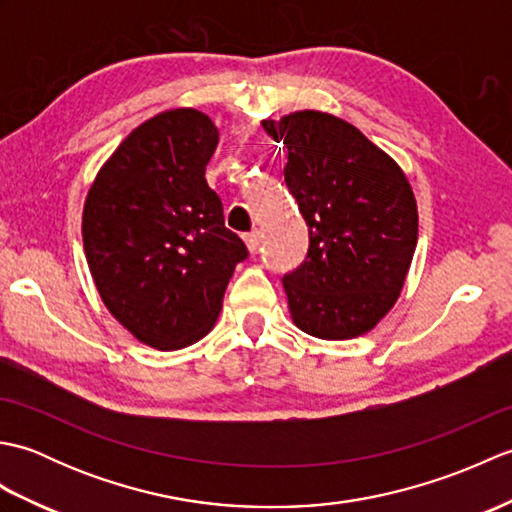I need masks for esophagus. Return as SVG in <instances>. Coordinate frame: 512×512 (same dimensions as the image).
I'll use <instances>...</instances> for the list:
<instances>
[{
	"instance_id": "esophagus-1",
	"label": "esophagus",
	"mask_w": 512,
	"mask_h": 512,
	"mask_svg": "<svg viewBox=\"0 0 512 512\" xmlns=\"http://www.w3.org/2000/svg\"><path fill=\"white\" fill-rule=\"evenodd\" d=\"M244 242H246V248L250 250V253H255V250L259 248V231L246 233V235H244Z\"/></svg>"
}]
</instances>
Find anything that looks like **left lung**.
Here are the masks:
<instances>
[{
    "instance_id": "8db88e82",
    "label": "left lung",
    "mask_w": 512,
    "mask_h": 512,
    "mask_svg": "<svg viewBox=\"0 0 512 512\" xmlns=\"http://www.w3.org/2000/svg\"><path fill=\"white\" fill-rule=\"evenodd\" d=\"M284 143V178L308 224V257L284 277L299 330L325 341L369 332L394 308L418 244V206L398 162L339 116L262 121Z\"/></svg>"
}]
</instances>
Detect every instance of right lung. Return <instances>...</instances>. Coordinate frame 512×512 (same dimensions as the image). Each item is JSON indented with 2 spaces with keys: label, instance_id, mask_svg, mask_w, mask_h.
<instances>
[{
  "label": "right lung",
  "instance_id": "add662e5",
  "mask_svg": "<svg viewBox=\"0 0 512 512\" xmlns=\"http://www.w3.org/2000/svg\"><path fill=\"white\" fill-rule=\"evenodd\" d=\"M217 140L215 123L193 107L156 114L105 160L85 198L96 290L123 328L162 352L211 332L228 279L248 257L204 178Z\"/></svg>",
  "mask_w": 512,
  "mask_h": 512
}]
</instances>
